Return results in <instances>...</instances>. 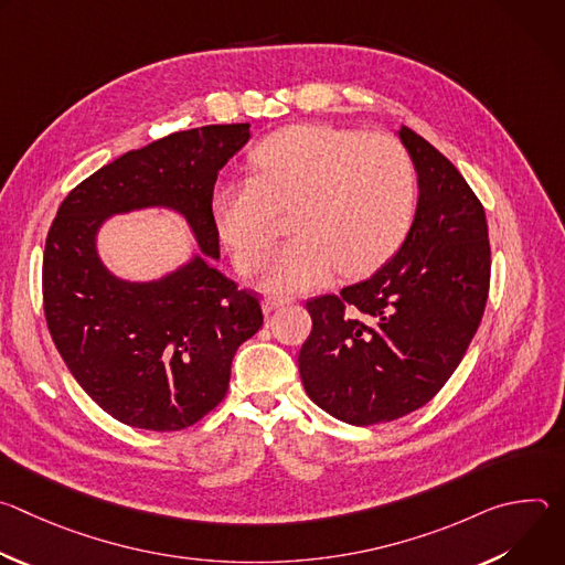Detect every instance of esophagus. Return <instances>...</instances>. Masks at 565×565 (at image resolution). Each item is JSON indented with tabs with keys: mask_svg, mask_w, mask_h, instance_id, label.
<instances>
[{
	"mask_svg": "<svg viewBox=\"0 0 565 565\" xmlns=\"http://www.w3.org/2000/svg\"><path fill=\"white\" fill-rule=\"evenodd\" d=\"M290 301H292L290 297L268 295V297L262 301V308H264V312H273V310H277V308H281V306H286V303H290Z\"/></svg>",
	"mask_w": 565,
	"mask_h": 565,
	"instance_id": "1",
	"label": "esophagus"
}]
</instances>
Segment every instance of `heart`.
<instances>
[{
	"label": "heart",
	"instance_id": "1",
	"mask_svg": "<svg viewBox=\"0 0 565 565\" xmlns=\"http://www.w3.org/2000/svg\"><path fill=\"white\" fill-rule=\"evenodd\" d=\"M253 179L221 181L212 218L234 266L253 275L270 257L279 214L295 236L266 273L270 290H310L380 268L407 238L418 201L409 151L386 134L295 125L250 153Z\"/></svg>",
	"mask_w": 565,
	"mask_h": 565
}]
</instances>
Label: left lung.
Returning <instances> with one entry per match:
<instances>
[{
  "mask_svg": "<svg viewBox=\"0 0 565 565\" xmlns=\"http://www.w3.org/2000/svg\"><path fill=\"white\" fill-rule=\"evenodd\" d=\"M418 172V207L397 255L373 277L306 301L312 331L299 351L308 397L369 427L420 407L451 377L490 292L488 218L462 174L402 127Z\"/></svg>",
  "mask_w": 565,
  "mask_h": 565,
  "instance_id": "left-lung-1",
  "label": "left lung"
}]
</instances>
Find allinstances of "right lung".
<instances>
[{
  "mask_svg": "<svg viewBox=\"0 0 565 565\" xmlns=\"http://www.w3.org/2000/svg\"><path fill=\"white\" fill-rule=\"evenodd\" d=\"M250 125H207L158 138L105 166L62 201L42 264L46 327L64 364L122 425L181 431L227 393L236 349L264 324L259 295L196 257L153 284H127L96 253L98 225L149 205L179 210L205 257L218 259L212 192Z\"/></svg>",
  "mask_w": 565,
  "mask_h": 565,
  "instance_id": "add662e5",
  "label": "right lung"
}]
</instances>
